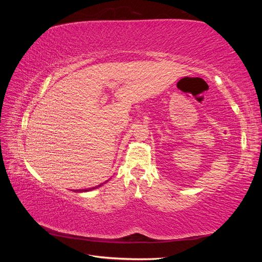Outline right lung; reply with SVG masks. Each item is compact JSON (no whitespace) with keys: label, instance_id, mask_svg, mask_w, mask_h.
<instances>
[{"label":"right lung","instance_id":"obj_1","mask_svg":"<svg viewBox=\"0 0 262 262\" xmlns=\"http://www.w3.org/2000/svg\"><path fill=\"white\" fill-rule=\"evenodd\" d=\"M101 185H99V186H97V187H94V188H90V189H84V190H76V191H90V190H93V189H95V188H98V187H100Z\"/></svg>","mask_w":262,"mask_h":262}]
</instances>
